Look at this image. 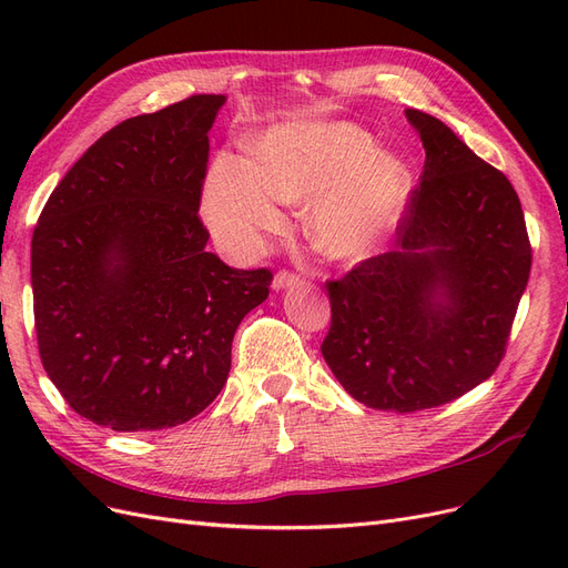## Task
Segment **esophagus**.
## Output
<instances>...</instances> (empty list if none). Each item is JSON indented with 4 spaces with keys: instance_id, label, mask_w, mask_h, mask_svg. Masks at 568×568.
<instances>
[{
    "instance_id": "obj_1",
    "label": "esophagus",
    "mask_w": 568,
    "mask_h": 568,
    "mask_svg": "<svg viewBox=\"0 0 568 568\" xmlns=\"http://www.w3.org/2000/svg\"><path fill=\"white\" fill-rule=\"evenodd\" d=\"M296 284H301V277H298V274H294V272H288V270L277 272V274H274V280H272V288L274 291H282V288L296 286Z\"/></svg>"
}]
</instances>
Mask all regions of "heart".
<instances>
[{
  "instance_id": "obj_1",
  "label": "heart",
  "mask_w": 568,
  "mask_h": 568,
  "mask_svg": "<svg viewBox=\"0 0 568 568\" xmlns=\"http://www.w3.org/2000/svg\"><path fill=\"white\" fill-rule=\"evenodd\" d=\"M415 175L372 136L351 123L280 128L255 142L246 163L215 159L205 182L203 211L220 232L251 236L280 227L274 201H313L315 244L338 257L379 248L403 220Z\"/></svg>"
}]
</instances>
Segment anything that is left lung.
<instances>
[{"instance_id":"8db88e82","label":"left lung","mask_w":568,"mask_h":568,"mask_svg":"<svg viewBox=\"0 0 568 568\" xmlns=\"http://www.w3.org/2000/svg\"><path fill=\"white\" fill-rule=\"evenodd\" d=\"M426 151L395 248L326 282L322 355L357 403L417 412L450 403L500 365L528 284L521 201L438 118L407 109Z\"/></svg>"}]
</instances>
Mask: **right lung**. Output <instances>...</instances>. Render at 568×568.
Instances as JSON below:
<instances>
[{"instance_id":"1","label":"right lung","mask_w":568,"mask_h":568,"mask_svg":"<svg viewBox=\"0 0 568 568\" xmlns=\"http://www.w3.org/2000/svg\"><path fill=\"white\" fill-rule=\"evenodd\" d=\"M222 94L123 120L82 153L32 232L44 372L80 417L159 432L209 407L272 272L205 251L199 217Z\"/></svg>"}]
</instances>
